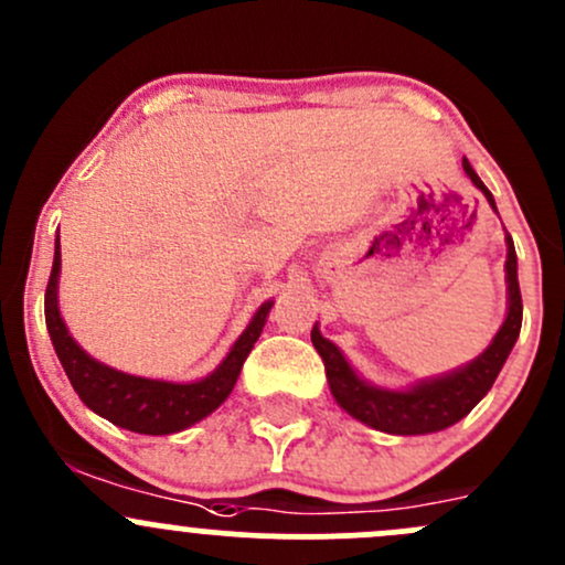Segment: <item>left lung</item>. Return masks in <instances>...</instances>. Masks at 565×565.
<instances>
[{
    "label": "left lung",
    "mask_w": 565,
    "mask_h": 565,
    "mask_svg": "<svg viewBox=\"0 0 565 565\" xmlns=\"http://www.w3.org/2000/svg\"><path fill=\"white\" fill-rule=\"evenodd\" d=\"M461 169L470 177L472 185L487 196L489 207L498 213L494 196L467 158H461ZM505 287H509V311H505V319L498 333H494L492 344L465 366L437 374V377L420 380V383L407 385V388H380V385L363 380L352 369V363L347 361L344 352L319 333L317 322L315 330H311V341H315V350L324 361V374H328V385L335 404L355 420L377 431H385V435H431V431H443L457 424L487 396L494 380H498L500 369H503L505 358L511 355L516 339H520L522 295L511 235H505Z\"/></svg>",
    "instance_id": "obj_1"
}]
</instances>
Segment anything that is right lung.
Listing matches in <instances>:
<instances>
[{"instance_id": "obj_1", "label": "right lung", "mask_w": 565, "mask_h": 565, "mask_svg": "<svg viewBox=\"0 0 565 565\" xmlns=\"http://www.w3.org/2000/svg\"><path fill=\"white\" fill-rule=\"evenodd\" d=\"M60 270L62 254L60 235H56L54 265H51V278L49 287H45V328H49L56 358H60L73 391L93 413L111 420L119 429L139 431V435H174V431L188 429V426L207 418L213 409H218L235 388L243 363H246L248 352L254 350L273 309V300H265L254 311L246 330L237 335L224 361L207 377L193 380V383L139 377V374L106 366L76 344L60 315Z\"/></svg>"}]
</instances>
